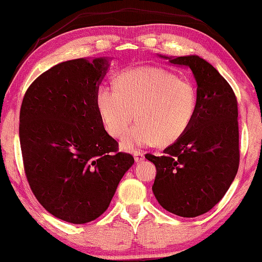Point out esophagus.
<instances>
[{"label": "esophagus", "instance_id": "1", "mask_svg": "<svg viewBox=\"0 0 262 262\" xmlns=\"http://www.w3.org/2000/svg\"><path fill=\"white\" fill-rule=\"evenodd\" d=\"M134 160L135 162H142L144 160V154L141 152V151H135L134 152Z\"/></svg>", "mask_w": 262, "mask_h": 262}]
</instances>
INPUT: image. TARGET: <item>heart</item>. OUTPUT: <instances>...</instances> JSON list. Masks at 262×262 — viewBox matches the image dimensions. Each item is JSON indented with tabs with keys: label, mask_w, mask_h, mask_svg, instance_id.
<instances>
[{
	"label": "heart",
	"mask_w": 262,
	"mask_h": 262,
	"mask_svg": "<svg viewBox=\"0 0 262 262\" xmlns=\"http://www.w3.org/2000/svg\"><path fill=\"white\" fill-rule=\"evenodd\" d=\"M115 88L101 86L95 101L107 132L122 138L138 114L139 123L122 141L126 150L160 142L171 143L192 122L197 91L189 80L157 66H140L120 73Z\"/></svg>",
	"instance_id": "heart-1"
}]
</instances>
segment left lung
<instances>
[{
    "label": "left lung",
    "instance_id": "obj_1",
    "mask_svg": "<svg viewBox=\"0 0 262 262\" xmlns=\"http://www.w3.org/2000/svg\"><path fill=\"white\" fill-rule=\"evenodd\" d=\"M159 56L192 71L197 110L188 129L164 155H146L157 171L152 192L169 212L193 218L221 201L238 171V102L230 84L203 58Z\"/></svg>",
    "mask_w": 262,
    "mask_h": 262
}]
</instances>
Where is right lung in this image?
I'll return each instance as SVG.
<instances>
[{
  "label": "right lung",
  "mask_w": 262,
  "mask_h": 262,
  "mask_svg": "<svg viewBox=\"0 0 262 262\" xmlns=\"http://www.w3.org/2000/svg\"><path fill=\"white\" fill-rule=\"evenodd\" d=\"M108 58L63 61L36 79L23 98L19 142L37 201L72 224L92 222L108 209L134 164L105 130L95 95Z\"/></svg>",
  "instance_id": "right-lung-1"
}]
</instances>
